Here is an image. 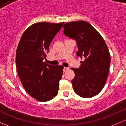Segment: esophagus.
Masks as SVG:
<instances>
[{"mask_svg":"<svg viewBox=\"0 0 126 126\" xmlns=\"http://www.w3.org/2000/svg\"><path fill=\"white\" fill-rule=\"evenodd\" d=\"M68 70V68H67V67H64V68H63V71L64 72H67V71Z\"/></svg>","mask_w":126,"mask_h":126,"instance_id":"esophagus-1","label":"esophagus"}]
</instances>
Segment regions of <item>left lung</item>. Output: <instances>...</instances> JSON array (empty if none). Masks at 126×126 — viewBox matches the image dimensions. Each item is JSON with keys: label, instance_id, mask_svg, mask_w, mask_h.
Wrapping results in <instances>:
<instances>
[{"label": "left lung", "instance_id": "8db88e82", "mask_svg": "<svg viewBox=\"0 0 126 126\" xmlns=\"http://www.w3.org/2000/svg\"><path fill=\"white\" fill-rule=\"evenodd\" d=\"M65 36L76 40L78 56L84 58L79 68H72L75 76L72 81L74 91L83 98H92L103 89L108 77L110 55L98 31L85 21L65 23Z\"/></svg>", "mask_w": 126, "mask_h": 126}]
</instances>
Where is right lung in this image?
I'll use <instances>...</instances> for the list:
<instances>
[{"instance_id":"obj_1","label":"right lung","mask_w":126,"mask_h":126,"mask_svg":"<svg viewBox=\"0 0 126 126\" xmlns=\"http://www.w3.org/2000/svg\"><path fill=\"white\" fill-rule=\"evenodd\" d=\"M63 22H38L30 26L22 36L16 56L18 75L26 92L41 102L57 95L63 67L44 62L49 47Z\"/></svg>"}]
</instances>
